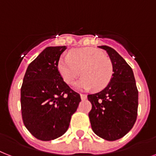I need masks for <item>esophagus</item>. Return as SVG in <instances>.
Wrapping results in <instances>:
<instances>
[{"label":"esophagus","instance_id":"obj_1","mask_svg":"<svg viewBox=\"0 0 156 156\" xmlns=\"http://www.w3.org/2000/svg\"><path fill=\"white\" fill-rule=\"evenodd\" d=\"M80 96H81V98H82V100L87 99V94H80Z\"/></svg>","mask_w":156,"mask_h":156}]
</instances>
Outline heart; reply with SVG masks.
I'll return each instance as SVG.
<instances>
[{
    "instance_id": "heart-1",
    "label": "heart",
    "mask_w": 156,
    "mask_h": 156,
    "mask_svg": "<svg viewBox=\"0 0 156 156\" xmlns=\"http://www.w3.org/2000/svg\"><path fill=\"white\" fill-rule=\"evenodd\" d=\"M58 69L64 82L69 85L74 84L81 71L82 77L75 86L84 90L104 89L114 76V65L111 58L89 47L75 49L68 57L61 58Z\"/></svg>"
}]
</instances>
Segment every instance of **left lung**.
Wrapping results in <instances>:
<instances>
[{"mask_svg":"<svg viewBox=\"0 0 156 156\" xmlns=\"http://www.w3.org/2000/svg\"><path fill=\"white\" fill-rule=\"evenodd\" d=\"M99 48L107 52L114 65L112 80L104 90L88 94L92 104L89 112L92 130L108 141L119 140L134 126L138 114V92L132 69L112 48Z\"/></svg>","mask_w":156,"mask_h":156,"instance_id":"obj_1","label":"left lung"}]
</instances>
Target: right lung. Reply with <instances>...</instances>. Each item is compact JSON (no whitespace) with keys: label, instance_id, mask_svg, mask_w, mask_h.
<instances>
[{"label":"right lung","instance_id":"add662e5","mask_svg":"<svg viewBox=\"0 0 156 156\" xmlns=\"http://www.w3.org/2000/svg\"><path fill=\"white\" fill-rule=\"evenodd\" d=\"M66 46L47 47L28 66L21 88V107L25 127L42 141L64 135L77 111L80 94L63 81L58 69Z\"/></svg>","mask_w":156,"mask_h":156}]
</instances>
